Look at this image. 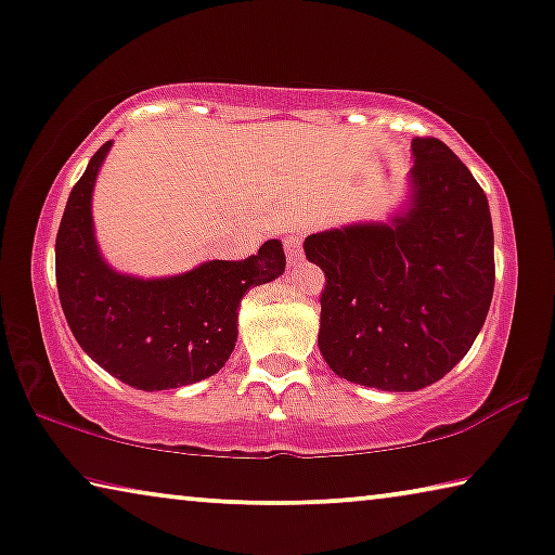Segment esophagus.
<instances>
[{
	"mask_svg": "<svg viewBox=\"0 0 555 555\" xmlns=\"http://www.w3.org/2000/svg\"><path fill=\"white\" fill-rule=\"evenodd\" d=\"M285 255H287V262L297 264L302 260V243L297 237H285Z\"/></svg>",
	"mask_w": 555,
	"mask_h": 555,
	"instance_id": "34e87169",
	"label": "esophagus"
}]
</instances>
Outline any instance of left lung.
Returning <instances> with one entry per match:
<instances>
[{"label": "left lung", "instance_id": "1", "mask_svg": "<svg viewBox=\"0 0 555 555\" xmlns=\"http://www.w3.org/2000/svg\"><path fill=\"white\" fill-rule=\"evenodd\" d=\"M405 205L388 222L305 237L325 272L318 348L335 375L411 392L465 358L493 300L486 192L436 138L413 140Z\"/></svg>", "mask_w": 555, "mask_h": 555}]
</instances>
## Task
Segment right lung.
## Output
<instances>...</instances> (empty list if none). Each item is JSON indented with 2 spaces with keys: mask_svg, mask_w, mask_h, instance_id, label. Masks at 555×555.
<instances>
[{
  "mask_svg": "<svg viewBox=\"0 0 555 555\" xmlns=\"http://www.w3.org/2000/svg\"><path fill=\"white\" fill-rule=\"evenodd\" d=\"M112 140L94 152L64 207L54 268L72 335L94 363L138 390L205 380L237 343V308L255 285L285 272L280 240L247 260H210L172 278L122 275L104 262L92 222V190Z\"/></svg>",
  "mask_w": 555,
  "mask_h": 555,
  "instance_id": "obj_1",
  "label": "right lung"
}]
</instances>
